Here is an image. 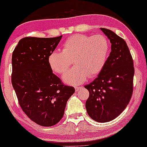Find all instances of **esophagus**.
I'll return each instance as SVG.
<instances>
[{
  "mask_svg": "<svg viewBox=\"0 0 147 147\" xmlns=\"http://www.w3.org/2000/svg\"><path fill=\"white\" fill-rule=\"evenodd\" d=\"M75 90H76V91H78V90H80V89L81 88V87H78V86H75Z\"/></svg>",
  "mask_w": 147,
  "mask_h": 147,
  "instance_id": "1",
  "label": "esophagus"
}]
</instances>
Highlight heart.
Listing matches in <instances>:
<instances>
[{"mask_svg":"<svg viewBox=\"0 0 147 147\" xmlns=\"http://www.w3.org/2000/svg\"><path fill=\"white\" fill-rule=\"evenodd\" d=\"M110 53V43L103 35H75L68 38L63 52L54 50L48 57L50 68L62 75L73 61L75 67L63 75L67 84H82L90 77L100 74L105 67Z\"/></svg>","mask_w":147,"mask_h":147,"instance_id":"heart-1","label":"heart"}]
</instances>
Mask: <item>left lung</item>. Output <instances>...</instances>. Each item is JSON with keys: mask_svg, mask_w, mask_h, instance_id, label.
Segmentation results:
<instances>
[{"mask_svg": "<svg viewBox=\"0 0 147 147\" xmlns=\"http://www.w3.org/2000/svg\"><path fill=\"white\" fill-rule=\"evenodd\" d=\"M101 30L110 40L112 50L98 77L84 86L90 92L85 107L92 119L107 122L117 117L131 100L134 67L125 40L110 30Z\"/></svg>", "mask_w": 147, "mask_h": 147, "instance_id": "8db88e82", "label": "left lung"}]
</instances>
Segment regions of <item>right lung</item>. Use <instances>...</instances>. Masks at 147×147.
I'll use <instances>...</instances> for the list:
<instances>
[{"label": "right lung", "mask_w": 147, "mask_h": 147, "mask_svg": "<svg viewBox=\"0 0 147 147\" xmlns=\"http://www.w3.org/2000/svg\"><path fill=\"white\" fill-rule=\"evenodd\" d=\"M63 35L55 38L26 37L12 55L11 82L22 110L30 119L51 127L63 117L75 88L65 85L53 72L48 57Z\"/></svg>", "instance_id": "add662e5"}]
</instances>
